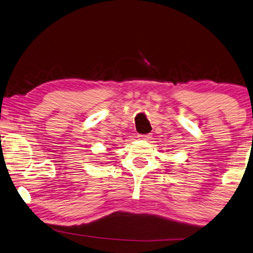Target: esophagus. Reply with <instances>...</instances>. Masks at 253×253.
<instances>
[{
  "mask_svg": "<svg viewBox=\"0 0 253 253\" xmlns=\"http://www.w3.org/2000/svg\"><path fill=\"white\" fill-rule=\"evenodd\" d=\"M138 138L144 139V141H146V142H150L151 138H152V136H151L150 134H146V135H138Z\"/></svg>",
  "mask_w": 253,
  "mask_h": 253,
  "instance_id": "obj_1",
  "label": "esophagus"
}]
</instances>
